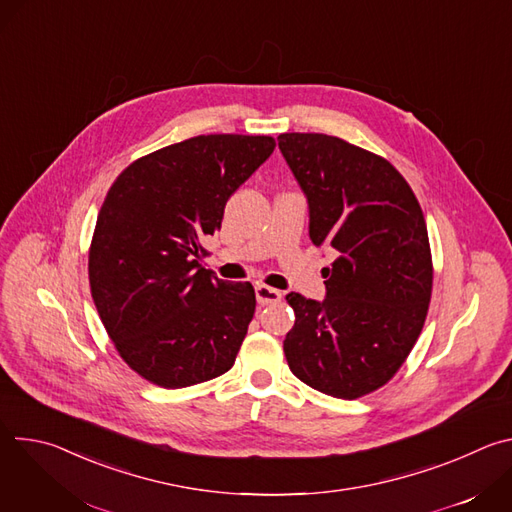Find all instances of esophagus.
Here are the masks:
<instances>
[{"mask_svg": "<svg viewBox=\"0 0 512 512\" xmlns=\"http://www.w3.org/2000/svg\"><path fill=\"white\" fill-rule=\"evenodd\" d=\"M255 296H257V302L261 306H269V304H277L281 302V291L279 289H273L269 285H257L255 287Z\"/></svg>", "mask_w": 512, "mask_h": 512, "instance_id": "esophagus-1", "label": "esophagus"}]
</instances>
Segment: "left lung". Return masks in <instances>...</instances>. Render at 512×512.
Instances as JSON below:
<instances>
[{
    "label": "left lung",
    "mask_w": 512,
    "mask_h": 512,
    "mask_svg": "<svg viewBox=\"0 0 512 512\" xmlns=\"http://www.w3.org/2000/svg\"><path fill=\"white\" fill-rule=\"evenodd\" d=\"M279 150L310 206V239L334 249L326 300L287 294L296 324L283 340L308 387L358 399L387 385L415 346L431 300L423 210L385 158L326 133H281Z\"/></svg>",
    "instance_id": "8db88e82"
}]
</instances>
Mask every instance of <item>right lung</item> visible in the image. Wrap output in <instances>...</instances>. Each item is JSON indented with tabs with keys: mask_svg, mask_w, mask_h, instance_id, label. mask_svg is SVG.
Listing matches in <instances>:
<instances>
[{
	"mask_svg": "<svg viewBox=\"0 0 512 512\" xmlns=\"http://www.w3.org/2000/svg\"><path fill=\"white\" fill-rule=\"evenodd\" d=\"M273 150L271 135H196L137 158L111 184L89 247L91 296L141 379L182 389L235 364L255 289L204 269L202 239Z\"/></svg>",
	"mask_w": 512,
	"mask_h": 512,
	"instance_id": "1",
	"label": "right lung"
}]
</instances>
